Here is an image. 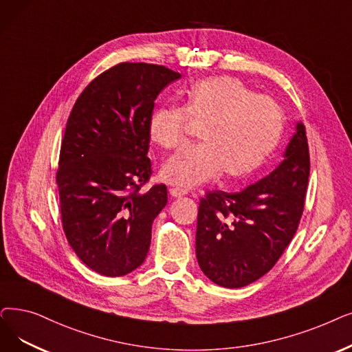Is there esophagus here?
<instances>
[{"instance_id":"34e87169","label":"esophagus","mask_w":352,"mask_h":352,"mask_svg":"<svg viewBox=\"0 0 352 352\" xmlns=\"http://www.w3.org/2000/svg\"><path fill=\"white\" fill-rule=\"evenodd\" d=\"M187 192H188L187 190H184V188H179V187H171V188H170V194H171V197H174V198H178V197L186 195Z\"/></svg>"}]
</instances>
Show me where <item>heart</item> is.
<instances>
[{"mask_svg": "<svg viewBox=\"0 0 352 352\" xmlns=\"http://www.w3.org/2000/svg\"><path fill=\"white\" fill-rule=\"evenodd\" d=\"M190 119L203 126L201 145L187 146L168 160L161 177L192 188L217 178L239 179L254 173L278 146L285 116L280 106L256 95L240 80L217 76L197 83L184 104L160 106L149 116L151 140L174 149L187 140Z\"/></svg>", "mask_w": 352, "mask_h": 352, "instance_id": "1", "label": "heart"}]
</instances>
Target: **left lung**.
<instances>
[{
    "label": "left lung",
    "instance_id": "1",
    "mask_svg": "<svg viewBox=\"0 0 352 352\" xmlns=\"http://www.w3.org/2000/svg\"><path fill=\"white\" fill-rule=\"evenodd\" d=\"M309 165L307 132L298 122L276 170L240 192L208 191L201 198L195 254L210 280L243 287L276 265L298 230Z\"/></svg>",
    "mask_w": 352,
    "mask_h": 352
}]
</instances>
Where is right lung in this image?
Here are the masks:
<instances>
[{
    "label": "right lung",
    "mask_w": 352,
    "mask_h": 352,
    "mask_svg": "<svg viewBox=\"0 0 352 352\" xmlns=\"http://www.w3.org/2000/svg\"><path fill=\"white\" fill-rule=\"evenodd\" d=\"M181 74L160 65L119 63L76 100L60 148L56 181L63 230L80 261L103 276L140 267L152 223L166 206L151 174L148 122L162 89Z\"/></svg>",
    "instance_id": "add662e5"
}]
</instances>
